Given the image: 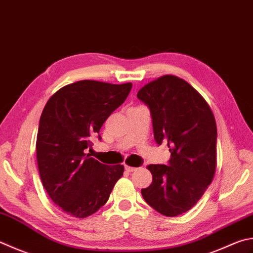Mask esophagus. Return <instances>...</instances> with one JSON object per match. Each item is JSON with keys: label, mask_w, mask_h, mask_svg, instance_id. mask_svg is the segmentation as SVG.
<instances>
[{"label": "esophagus", "mask_w": 253, "mask_h": 253, "mask_svg": "<svg viewBox=\"0 0 253 253\" xmlns=\"http://www.w3.org/2000/svg\"><path fill=\"white\" fill-rule=\"evenodd\" d=\"M136 169V168H132V166H127L126 165V170L128 171V173H131V171H134Z\"/></svg>", "instance_id": "esophagus-1"}]
</instances>
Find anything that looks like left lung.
Returning a JSON list of instances; mask_svg holds the SVG:
<instances>
[{"label": "left lung", "instance_id": "1", "mask_svg": "<svg viewBox=\"0 0 253 253\" xmlns=\"http://www.w3.org/2000/svg\"><path fill=\"white\" fill-rule=\"evenodd\" d=\"M137 98L150 109L156 143L170 152L169 165L147 166L153 179L142 196L162 215H182L196 205L215 176V117L201 93L176 76L145 84Z\"/></svg>", "mask_w": 253, "mask_h": 253}]
</instances>
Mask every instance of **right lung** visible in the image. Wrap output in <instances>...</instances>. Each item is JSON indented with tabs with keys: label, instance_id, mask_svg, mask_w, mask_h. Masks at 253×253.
I'll return each instance as SVG.
<instances>
[{
	"label": "right lung",
	"instance_id": "right-lung-1",
	"mask_svg": "<svg viewBox=\"0 0 253 253\" xmlns=\"http://www.w3.org/2000/svg\"><path fill=\"white\" fill-rule=\"evenodd\" d=\"M131 88V83L80 80L52 94L42 112L36 140L38 170L51 201L69 216L85 218L98 211L122 177L125 166L102 164L85 151Z\"/></svg>",
	"mask_w": 253,
	"mask_h": 253
}]
</instances>
